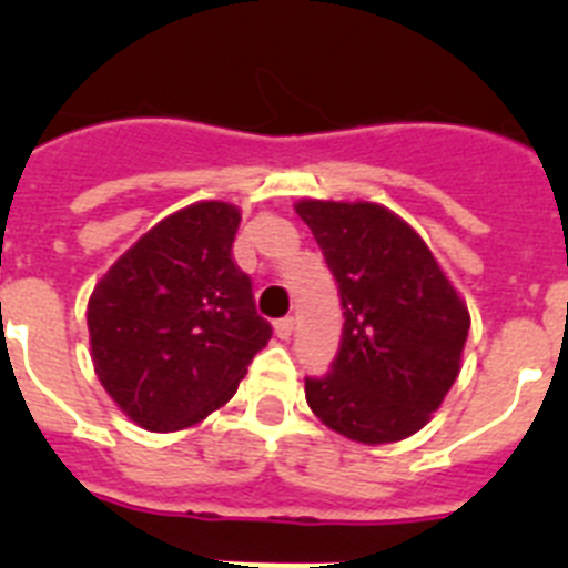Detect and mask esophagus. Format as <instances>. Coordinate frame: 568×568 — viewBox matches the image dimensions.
I'll return each mask as SVG.
<instances>
[{
    "mask_svg": "<svg viewBox=\"0 0 568 568\" xmlns=\"http://www.w3.org/2000/svg\"><path fill=\"white\" fill-rule=\"evenodd\" d=\"M293 327H295V321L290 318V315H287V318H278V321H275V335L287 341L290 335H293Z\"/></svg>",
    "mask_w": 568,
    "mask_h": 568,
    "instance_id": "esophagus-1",
    "label": "esophagus"
}]
</instances>
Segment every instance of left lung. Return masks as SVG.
Returning a JSON list of instances; mask_svg holds the SVG:
<instances>
[{"label":"left lung","mask_w":568,"mask_h":568,"mask_svg":"<svg viewBox=\"0 0 568 568\" xmlns=\"http://www.w3.org/2000/svg\"><path fill=\"white\" fill-rule=\"evenodd\" d=\"M338 281L344 333L324 378L304 393L321 424L358 444H395L429 424L460 373L469 310L433 250L373 202L301 199Z\"/></svg>","instance_id":"left-lung-1"}]
</instances>
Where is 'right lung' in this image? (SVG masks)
<instances>
[{
    "instance_id": "add662e5",
    "label": "right lung",
    "mask_w": 568,
    "mask_h": 568,
    "mask_svg": "<svg viewBox=\"0 0 568 568\" xmlns=\"http://www.w3.org/2000/svg\"><path fill=\"white\" fill-rule=\"evenodd\" d=\"M239 222L227 202L190 204L135 241L90 295L99 381L150 433H175L227 404L273 335L233 261Z\"/></svg>"
}]
</instances>
